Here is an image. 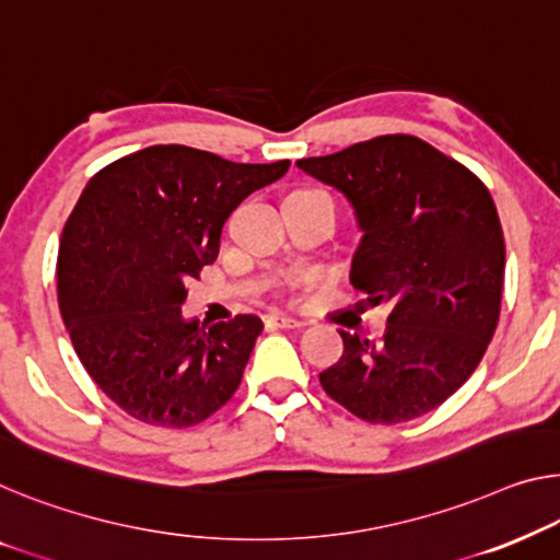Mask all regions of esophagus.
<instances>
[{"label":"esophagus","instance_id":"esophagus-1","mask_svg":"<svg viewBox=\"0 0 560 560\" xmlns=\"http://www.w3.org/2000/svg\"><path fill=\"white\" fill-rule=\"evenodd\" d=\"M264 324L269 329H302V327H306L304 319H294V316H287V314H279V312L266 314Z\"/></svg>","mask_w":560,"mask_h":560}]
</instances>
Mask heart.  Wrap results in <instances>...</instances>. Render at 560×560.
<instances>
[{
	"mask_svg": "<svg viewBox=\"0 0 560 560\" xmlns=\"http://www.w3.org/2000/svg\"><path fill=\"white\" fill-rule=\"evenodd\" d=\"M299 194H304V190H299ZM316 194H322V190H316Z\"/></svg>",
	"mask_w": 560,
	"mask_h": 560,
	"instance_id": "b5f03b06",
	"label": "heart"
}]
</instances>
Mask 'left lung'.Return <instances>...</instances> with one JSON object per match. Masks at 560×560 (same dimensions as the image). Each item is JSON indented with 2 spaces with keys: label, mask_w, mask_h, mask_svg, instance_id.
Instances as JSON below:
<instances>
[{
  "label": "left lung",
  "mask_w": 560,
  "mask_h": 560,
  "mask_svg": "<svg viewBox=\"0 0 560 560\" xmlns=\"http://www.w3.org/2000/svg\"><path fill=\"white\" fill-rule=\"evenodd\" d=\"M299 168L334 186L364 231L352 261L362 308L385 306L380 339L349 334L319 374L327 395L372 424L435 410L460 389L493 339L505 241L478 175L415 136H380Z\"/></svg>",
  "instance_id": "1"
}]
</instances>
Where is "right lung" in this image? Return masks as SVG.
Listing matches in <instances>:
<instances>
[{"label":"right lung","mask_w":560,"mask_h":560,"mask_svg":"<svg viewBox=\"0 0 560 560\" xmlns=\"http://www.w3.org/2000/svg\"><path fill=\"white\" fill-rule=\"evenodd\" d=\"M289 165L150 145L88 180L62 229L57 302L82 366L130 417L194 428L238 389L261 319L236 314L206 329L180 304L219 256L233 208Z\"/></svg>","instance_id":"obj_1"}]
</instances>
